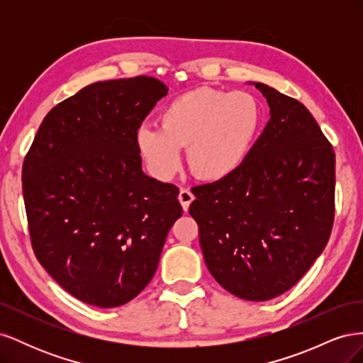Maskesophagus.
Listing matches in <instances>:
<instances>
[{"label": "esophagus", "mask_w": 363, "mask_h": 363, "mask_svg": "<svg viewBox=\"0 0 363 363\" xmlns=\"http://www.w3.org/2000/svg\"><path fill=\"white\" fill-rule=\"evenodd\" d=\"M179 201H180L182 207H183V211L188 212V208H189L191 203L194 201V194H192L189 189L182 188V189H180V194H179Z\"/></svg>", "instance_id": "34e87169"}]
</instances>
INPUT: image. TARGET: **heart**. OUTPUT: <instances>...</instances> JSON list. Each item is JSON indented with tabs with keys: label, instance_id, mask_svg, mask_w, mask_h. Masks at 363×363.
Segmentation results:
<instances>
[{
	"label": "heart",
	"instance_id": "1",
	"mask_svg": "<svg viewBox=\"0 0 363 363\" xmlns=\"http://www.w3.org/2000/svg\"><path fill=\"white\" fill-rule=\"evenodd\" d=\"M160 127L140 125L135 144L148 171L169 180L180 169L182 148L191 171L206 182L235 175L255 148L262 113L247 92L196 87L175 96L162 108Z\"/></svg>",
	"mask_w": 363,
	"mask_h": 363
}]
</instances>
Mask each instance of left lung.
Masks as SVG:
<instances>
[{
  "mask_svg": "<svg viewBox=\"0 0 363 363\" xmlns=\"http://www.w3.org/2000/svg\"><path fill=\"white\" fill-rule=\"evenodd\" d=\"M255 84L269 121L232 177L192 189L207 269L239 298L267 301L291 289L320 257L335 216V152L312 113Z\"/></svg>",
  "mask_w": 363,
  "mask_h": 363,
  "instance_id": "left-lung-1",
  "label": "left lung"
}]
</instances>
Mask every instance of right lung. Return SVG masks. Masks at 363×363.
Listing matches in <instances>:
<instances>
[{
    "mask_svg": "<svg viewBox=\"0 0 363 363\" xmlns=\"http://www.w3.org/2000/svg\"><path fill=\"white\" fill-rule=\"evenodd\" d=\"M167 95L147 75L86 86L51 108L24 160L35 255L87 304L107 309L139 295L183 213L177 186L148 177L135 144L142 121Z\"/></svg>",
    "mask_w": 363,
    "mask_h": 363,
    "instance_id": "1",
    "label": "right lung"
}]
</instances>
